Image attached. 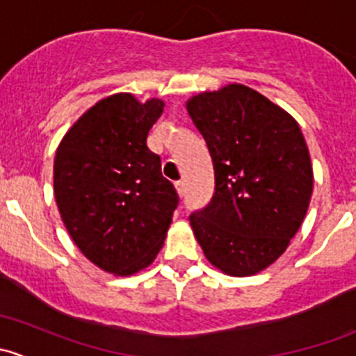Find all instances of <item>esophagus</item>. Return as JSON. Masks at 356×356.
<instances>
[{
	"mask_svg": "<svg viewBox=\"0 0 356 356\" xmlns=\"http://www.w3.org/2000/svg\"><path fill=\"white\" fill-rule=\"evenodd\" d=\"M175 189H177V193H179V196H184L186 195V182L184 181H177L175 182Z\"/></svg>",
	"mask_w": 356,
	"mask_h": 356,
	"instance_id": "34e87169",
	"label": "esophagus"
}]
</instances>
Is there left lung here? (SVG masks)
<instances>
[{"label":"left lung","mask_w":356,"mask_h":356,"mask_svg":"<svg viewBox=\"0 0 356 356\" xmlns=\"http://www.w3.org/2000/svg\"><path fill=\"white\" fill-rule=\"evenodd\" d=\"M188 113L215 170L210 203L189 215L196 239L227 275L258 274L284 253L310 204L314 170L300 125L243 84L193 96Z\"/></svg>","instance_id":"8db88e82"}]
</instances>
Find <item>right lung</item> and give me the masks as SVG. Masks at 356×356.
Segmentation results:
<instances>
[{
  "mask_svg": "<svg viewBox=\"0 0 356 356\" xmlns=\"http://www.w3.org/2000/svg\"><path fill=\"white\" fill-rule=\"evenodd\" d=\"M163 106L129 92L108 96L56 149L53 184L63 224L82 254L110 274H136L155 260L179 204L146 145Z\"/></svg>",
  "mask_w": 356,
  "mask_h": 356,
  "instance_id": "add662e5",
  "label": "right lung"
}]
</instances>
